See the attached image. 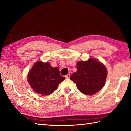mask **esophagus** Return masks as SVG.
Here are the masks:
<instances>
[{
	"label": "esophagus",
	"instance_id": "34e87169",
	"mask_svg": "<svg viewBox=\"0 0 131 131\" xmlns=\"http://www.w3.org/2000/svg\"><path fill=\"white\" fill-rule=\"evenodd\" d=\"M70 74H68L67 75H66L65 76V78H66V79H69V78H70Z\"/></svg>",
	"mask_w": 131,
	"mask_h": 131
}]
</instances>
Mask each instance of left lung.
<instances>
[{"instance_id": "1", "label": "left lung", "mask_w": 131, "mask_h": 131, "mask_svg": "<svg viewBox=\"0 0 131 131\" xmlns=\"http://www.w3.org/2000/svg\"><path fill=\"white\" fill-rule=\"evenodd\" d=\"M77 71L70 76V80L82 93L92 95L99 92L105 84L107 70L101 63L90 59L88 61H79Z\"/></svg>"}]
</instances>
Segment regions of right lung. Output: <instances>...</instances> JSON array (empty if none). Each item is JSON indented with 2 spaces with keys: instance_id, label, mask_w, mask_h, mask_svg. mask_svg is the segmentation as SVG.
<instances>
[{
  "instance_id": "right-lung-1",
  "label": "right lung",
  "mask_w": 131,
  "mask_h": 131,
  "mask_svg": "<svg viewBox=\"0 0 131 131\" xmlns=\"http://www.w3.org/2000/svg\"><path fill=\"white\" fill-rule=\"evenodd\" d=\"M65 79L60 75L58 68H52L50 63L41 61L35 63L28 76L34 91L44 96L52 94Z\"/></svg>"
}]
</instances>
